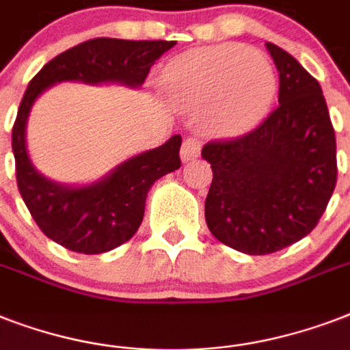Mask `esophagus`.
<instances>
[{
  "mask_svg": "<svg viewBox=\"0 0 350 350\" xmlns=\"http://www.w3.org/2000/svg\"><path fill=\"white\" fill-rule=\"evenodd\" d=\"M200 150H202V143L196 137H187L183 145H181V159L183 161H192L200 156Z\"/></svg>",
  "mask_w": 350,
  "mask_h": 350,
  "instance_id": "esophagus-1",
  "label": "esophagus"
}]
</instances>
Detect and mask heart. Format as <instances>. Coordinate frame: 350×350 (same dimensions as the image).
I'll use <instances>...</instances> for the list:
<instances>
[{
    "mask_svg": "<svg viewBox=\"0 0 350 350\" xmlns=\"http://www.w3.org/2000/svg\"><path fill=\"white\" fill-rule=\"evenodd\" d=\"M165 89L178 103H218L216 126L239 136L271 109L278 79L265 57L236 43L181 54L165 70Z\"/></svg>",
    "mask_w": 350,
    "mask_h": 350,
    "instance_id": "obj_1",
    "label": "heart"
}]
</instances>
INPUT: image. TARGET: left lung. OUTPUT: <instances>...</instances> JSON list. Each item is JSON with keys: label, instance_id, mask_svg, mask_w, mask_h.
<instances>
[{"label": "left lung", "instance_id": "8db88e82", "mask_svg": "<svg viewBox=\"0 0 350 350\" xmlns=\"http://www.w3.org/2000/svg\"><path fill=\"white\" fill-rule=\"evenodd\" d=\"M280 72L278 109L236 139L202 150L213 169L205 200L208 230L250 256L305 238L336 187V137L320 83L288 52L265 43Z\"/></svg>", "mask_w": 350, "mask_h": 350}]
</instances>
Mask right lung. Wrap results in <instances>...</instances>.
<instances>
[{
    "label": "right lung",
    "mask_w": 350,
    "mask_h": 350,
    "mask_svg": "<svg viewBox=\"0 0 350 350\" xmlns=\"http://www.w3.org/2000/svg\"><path fill=\"white\" fill-rule=\"evenodd\" d=\"M176 41L96 38L46 63L29 83L12 126V152L19 194L43 234L81 254H101L123 245L143 221L154 181L181 167V136L136 154L87 185H65L41 174L27 150V121L36 100L62 81L121 83L139 89L156 59Z\"/></svg>",
    "instance_id": "add662e5"
}]
</instances>
